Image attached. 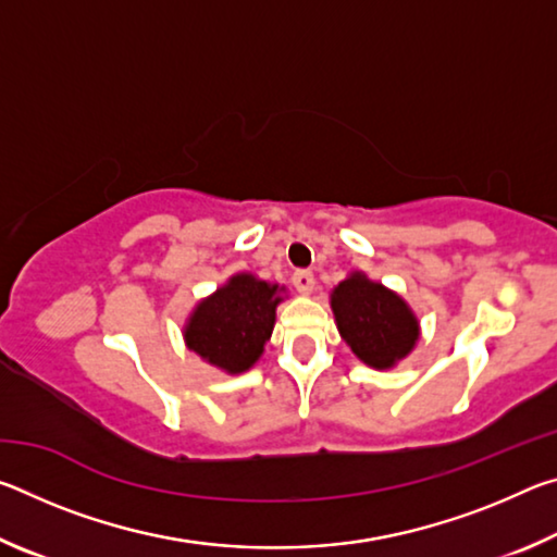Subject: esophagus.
Listing matches in <instances>:
<instances>
[{
	"label": "esophagus",
	"mask_w": 557,
	"mask_h": 557,
	"mask_svg": "<svg viewBox=\"0 0 557 557\" xmlns=\"http://www.w3.org/2000/svg\"><path fill=\"white\" fill-rule=\"evenodd\" d=\"M292 285H295L301 295H309V292L314 289V275L309 270H297L295 275H292Z\"/></svg>",
	"instance_id": "1"
}]
</instances>
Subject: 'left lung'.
<instances>
[{"mask_svg": "<svg viewBox=\"0 0 557 557\" xmlns=\"http://www.w3.org/2000/svg\"><path fill=\"white\" fill-rule=\"evenodd\" d=\"M332 309L344 342L373 369H391L418 342V319L410 307L361 272H354L334 289Z\"/></svg>", "mask_w": 557, "mask_h": 557, "instance_id": "1", "label": "left lung"}]
</instances>
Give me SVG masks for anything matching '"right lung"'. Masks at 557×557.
<instances>
[{"label":"right lung","mask_w":557,"mask_h":557,"mask_svg":"<svg viewBox=\"0 0 557 557\" xmlns=\"http://www.w3.org/2000/svg\"><path fill=\"white\" fill-rule=\"evenodd\" d=\"M280 287L235 275L203 299L186 324V344L206 361L228 373L248 371L258 361L275 326Z\"/></svg>","instance_id":"add662e5"}]
</instances>
